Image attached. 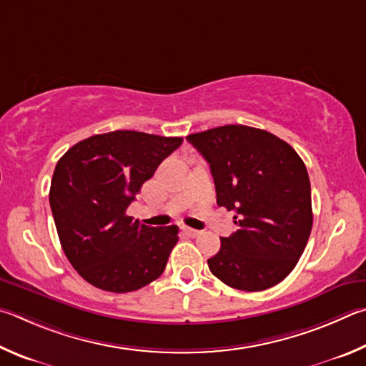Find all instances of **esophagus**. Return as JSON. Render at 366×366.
<instances>
[{
	"instance_id": "esophagus-1",
	"label": "esophagus",
	"mask_w": 366,
	"mask_h": 366,
	"mask_svg": "<svg viewBox=\"0 0 366 366\" xmlns=\"http://www.w3.org/2000/svg\"><path fill=\"white\" fill-rule=\"evenodd\" d=\"M182 232H183V234H187V236H189V238H196V236H199V232H197V229H193V228H182Z\"/></svg>"
}]
</instances>
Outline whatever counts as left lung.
<instances>
[{"label": "left lung", "instance_id": "left-lung-1", "mask_svg": "<svg viewBox=\"0 0 366 366\" xmlns=\"http://www.w3.org/2000/svg\"><path fill=\"white\" fill-rule=\"evenodd\" d=\"M210 165L217 204L234 210L238 229L220 238L210 272L234 290L278 285L302 255L312 232L310 179L299 154L260 128L225 125L187 137Z\"/></svg>", "mask_w": 366, "mask_h": 366}]
</instances>
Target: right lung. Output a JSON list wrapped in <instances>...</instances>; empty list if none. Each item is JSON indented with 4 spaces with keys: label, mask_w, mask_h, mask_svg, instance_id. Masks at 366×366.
<instances>
[{
    "label": "right lung",
    "mask_w": 366,
    "mask_h": 366,
    "mask_svg": "<svg viewBox=\"0 0 366 366\" xmlns=\"http://www.w3.org/2000/svg\"><path fill=\"white\" fill-rule=\"evenodd\" d=\"M183 138L133 130L93 134L57 162L49 189L64 254L80 277L109 292L157 280L178 241V227H146L127 209Z\"/></svg>",
    "instance_id": "right-lung-1"
}]
</instances>
